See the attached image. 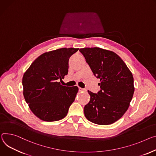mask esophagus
<instances>
[{"instance_id":"34e87169","label":"esophagus","mask_w":156,"mask_h":156,"mask_svg":"<svg viewBox=\"0 0 156 156\" xmlns=\"http://www.w3.org/2000/svg\"><path fill=\"white\" fill-rule=\"evenodd\" d=\"M79 91H86V90L85 89H84V88H79Z\"/></svg>"}]
</instances>
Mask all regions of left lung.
I'll use <instances>...</instances> for the list:
<instances>
[{
	"mask_svg": "<svg viewBox=\"0 0 156 156\" xmlns=\"http://www.w3.org/2000/svg\"><path fill=\"white\" fill-rule=\"evenodd\" d=\"M94 75L100 79V91H88L91 98L84 113L90 121L108 125L120 119L127 109L134 92V79L129 68L119 56L100 48L80 49Z\"/></svg>",
	"mask_w": 156,
	"mask_h": 156,
	"instance_id": "1",
	"label": "left lung"
}]
</instances>
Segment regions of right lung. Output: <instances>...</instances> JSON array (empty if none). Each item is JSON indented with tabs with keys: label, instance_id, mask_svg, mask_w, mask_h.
<instances>
[{
	"label": "right lung",
	"instance_id": "add662e5",
	"mask_svg": "<svg viewBox=\"0 0 156 156\" xmlns=\"http://www.w3.org/2000/svg\"><path fill=\"white\" fill-rule=\"evenodd\" d=\"M78 48H60L41 55L22 79L23 96L34 114L45 121L65 118L75 101L77 87L62 86L59 80L68 72V60Z\"/></svg>",
	"mask_w": 156,
	"mask_h": 156
}]
</instances>
